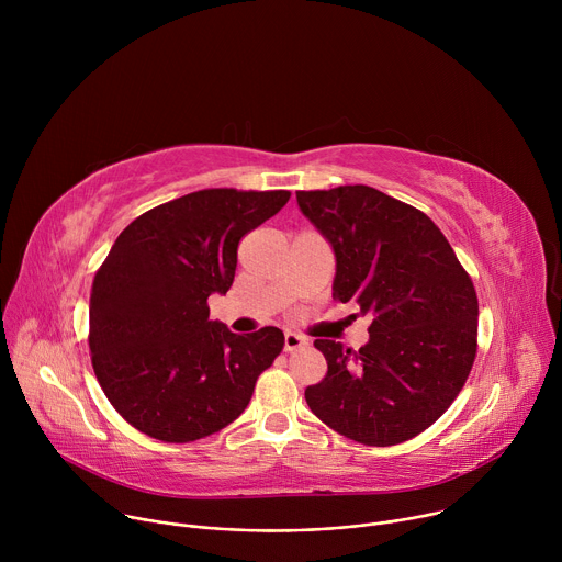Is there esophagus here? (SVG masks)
I'll use <instances>...</instances> for the list:
<instances>
[{
  "label": "esophagus",
  "mask_w": 562,
  "mask_h": 562,
  "mask_svg": "<svg viewBox=\"0 0 562 562\" xmlns=\"http://www.w3.org/2000/svg\"><path fill=\"white\" fill-rule=\"evenodd\" d=\"M304 345H306V340L302 336H297V334H286L284 336V351H295V349H300Z\"/></svg>",
  "instance_id": "34e87169"
}]
</instances>
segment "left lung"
<instances>
[{
	"label": "left lung",
	"mask_w": 562,
	"mask_h": 562,
	"mask_svg": "<svg viewBox=\"0 0 562 562\" xmlns=\"http://www.w3.org/2000/svg\"><path fill=\"white\" fill-rule=\"evenodd\" d=\"M295 195L334 247V297L373 315L358 351L313 342L327 375L306 386V405L356 442L412 440L451 407L473 367V282L442 231L412 204L364 184Z\"/></svg>",
	"instance_id": "obj_1"
}]
</instances>
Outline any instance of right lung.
I'll use <instances>...</instances> for the list:
<instances>
[{
	"label": "right lung",
	"mask_w": 562,
	"mask_h": 562,
	"mask_svg": "<svg viewBox=\"0 0 562 562\" xmlns=\"http://www.w3.org/2000/svg\"><path fill=\"white\" fill-rule=\"evenodd\" d=\"M289 191L204 189L135 217L95 273L89 306L93 371L115 412L162 442H193L243 414L284 334H231L209 295L233 284L237 245Z\"/></svg>",
	"instance_id": "1"
}]
</instances>
